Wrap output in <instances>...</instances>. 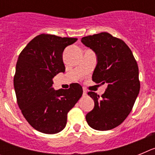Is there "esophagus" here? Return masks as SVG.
Instances as JSON below:
<instances>
[{"label": "esophagus", "mask_w": 155, "mask_h": 155, "mask_svg": "<svg viewBox=\"0 0 155 155\" xmlns=\"http://www.w3.org/2000/svg\"><path fill=\"white\" fill-rule=\"evenodd\" d=\"M83 95H84V96L87 95V90L86 89H83Z\"/></svg>", "instance_id": "1"}]
</instances>
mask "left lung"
I'll return each mask as SVG.
<instances>
[{
	"label": "left lung",
	"instance_id": "obj_1",
	"mask_svg": "<svg viewBox=\"0 0 155 155\" xmlns=\"http://www.w3.org/2000/svg\"><path fill=\"white\" fill-rule=\"evenodd\" d=\"M81 42L96 54L92 81L108 84L101 97L94 91L87 93L94 106L86 115V120L96 130H109L126 120L139 94L137 64L125 42L108 32L83 37Z\"/></svg>",
	"mask_w": 155,
	"mask_h": 155
}]
</instances>
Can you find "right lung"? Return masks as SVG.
<instances>
[{"mask_svg":"<svg viewBox=\"0 0 155 155\" xmlns=\"http://www.w3.org/2000/svg\"><path fill=\"white\" fill-rule=\"evenodd\" d=\"M76 38L49 34L37 35L21 52L16 64L14 86L18 105L28 124L43 134L61 132L68 113L83 94L82 87L54 90L53 78L65 71L63 52Z\"/></svg>","mask_w":155,"mask_h":155,"instance_id":"add662e5","label":"right lung"}]
</instances>
